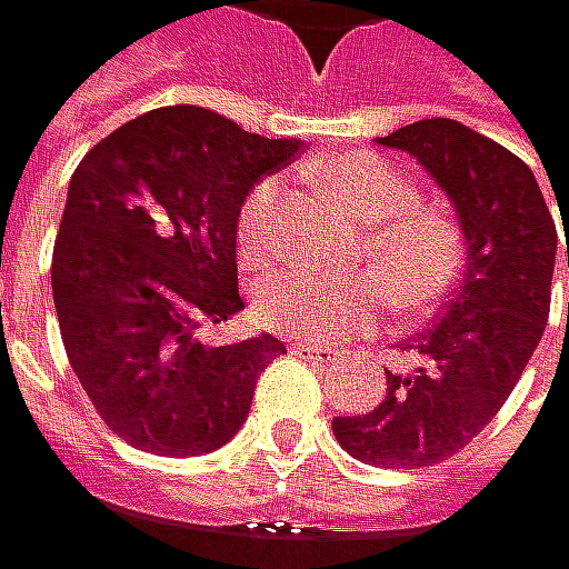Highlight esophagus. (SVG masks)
Segmentation results:
<instances>
[{"mask_svg":"<svg viewBox=\"0 0 569 569\" xmlns=\"http://www.w3.org/2000/svg\"><path fill=\"white\" fill-rule=\"evenodd\" d=\"M293 350H297L300 357H307V360L320 363V367H330V363H337V360H340V353H337L333 347H317V343H297Z\"/></svg>","mask_w":569,"mask_h":569,"instance_id":"1","label":"esophagus"}]
</instances>
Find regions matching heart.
<instances>
[{
    "label": "heart",
    "mask_w": 569,
    "mask_h": 569,
    "mask_svg": "<svg viewBox=\"0 0 569 569\" xmlns=\"http://www.w3.org/2000/svg\"><path fill=\"white\" fill-rule=\"evenodd\" d=\"M327 186L367 226L363 249L383 276L397 310L420 313L440 303L460 276L463 239L450 216L417 206L410 176L377 156L350 152L323 166ZM282 182L262 179L239 206V252L246 262H266L282 246ZM383 287L373 272L327 276L313 269H287L259 282L256 320L282 337L333 343L370 330L383 310Z\"/></svg>",
    "instance_id": "b5f03b06"
}]
</instances>
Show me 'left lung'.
Instances as JSON below:
<instances>
[{"mask_svg":"<svg viewBox=\"0 0 569 569\" xmlns=\"http://www.w3.org/2000/svg\"><path fill=\"white\" fill-rule=\"evenodd\" d=\"M377 142L410 152L447 192L467 269L443 317L407 347L417 367L387 370L383 403L337 417L333 437L363 463L417 470L463 450L513 393L550 317L557 226L530 166L457 119H420Z\"/></svg>","mask_w":569,"mask_h":569,"instance_id":"8db88e82","label":"left lung"}]
</instances>
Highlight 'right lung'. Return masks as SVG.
Here are the masks:
<instances>
[{
	"mask_svg": "<svg viewBox=\"0 0 569 569\" xmlns=\"http://www.w3.org/2000/svg\"><path fill=\"white\" fill-rule=\"evenodd\" d=\"M303 149L202 106L142 112L96 142L69 179L52 249L66 357L106 427L159 457L212 453L246 423L276 337L209 347L202 323L242 310L239 206Z\"/></svg>",
	"mask_w": 569,
	"mask_h": 569,
	"instance_id": "1",
	"label": "right lung"
}]
</instances>
